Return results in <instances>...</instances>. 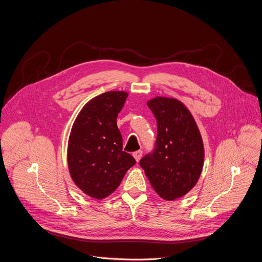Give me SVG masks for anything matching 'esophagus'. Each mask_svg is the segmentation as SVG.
I'll list each match as a JSON object with an SVG mask.
<instances>
[{
    "instance_id": "34e87169",
    "label": "esophagus",
    "mask_w": 262,
    "mask_h": 262,
    "mask_svg": "<svg viewBox=\"0 0 262 262\" xmlns=\"http://www.w3.org/2000/svg\"><path fill=\"white\" fill-rule=\"evenodd\" d=\"M134 158L136 159V161L137 162H139L140 160H141V158H142V156H143V151L142 150H138V151H136V152H134Z\"/></svg>"
}]
</instances>
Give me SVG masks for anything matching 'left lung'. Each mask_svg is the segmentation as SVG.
Returning <instances> with one entry per match:
<instances>
[{"label":"left lung","instance_id":"8db88e82","mask_svg":"<svg viewBox=\"0 0 262 262\" xmlns=\"http://www.w3.org/2000/svg\"><path fill=\"white\" fill-rule=\"evenodd\" d=\"M147 105L158 124L156 146L140 161L154 190L175 200L196 185L204 163L202 138L191 112L175 98L156 97Z\"/></svg>","mask_w":262,"mask_h":262}]
</instances>
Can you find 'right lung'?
Returning a JSON list of instances; mask_svg holds the SVG:
<instances>
[{"mask_svg":"<svg viewBox=\"0 0 262 262\" xmlns=\"http://www.w3.org/2000/svg\"><path fill=\"white\" fill-rule=\"evenodd\" d=\"M128 93L108 91L89 100L74 121L67 148L70 176L89 197L103 199L113 193L135 159L122 150L117 116Z\"/></svg>","mask_w":262,"mask_h":262,"instance_id":"right-lung-1","label":"right lung"}]
</instances>
